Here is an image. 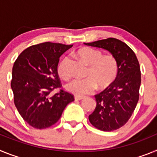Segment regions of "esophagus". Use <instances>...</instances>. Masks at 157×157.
<instances>
[{
	"label": "esophagus",
	"instance_id": "esophagus-1",
	"mask_svg": "<svg viewBox=\"0 0 157 157\" xmlns=\"http://www.w3.org/2000/svg\"><path fill=\"white\" fill-rule=\"evenodd\" d=\"M82 99H84V97H82V96H75V101H81Z\"/></svg>",
	"mask_w": 157,
	"mask_h": 157
}]
</instances>
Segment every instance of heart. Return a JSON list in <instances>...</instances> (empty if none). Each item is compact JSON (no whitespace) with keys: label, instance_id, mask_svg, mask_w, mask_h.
Masks as SVG:
<instances>
[{"label":"heart","instance_id":"b5f03b06","mask_svg":"<svg viewBox=\"0 0 157 157\" xmlns=\"http://www.w3.org/2000/svg\"><path fill=\"white\" fill-rule=\"evenodd\" d=\"M78 56L90 66L87 73L88 78H76L67 84L65 88L68 92L82 96L92 93L98 85L100 88H106L115 81L118 74V63L114 56H103L101 51L87 47L78 51ZM69 63L68 56H64L58 64V75L63 80H68L71 78Z\"/></svg>","mask_w":157,"mask_h":157}]
</instances>
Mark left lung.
Wrapping results in <instances>:
<instances>
[{
    "mask_svg": "<svg viewBox=\"0 0 157 157\" xmlns=\"http://www.w3.org/2000/svg\"><path fill=\"white\" fill-rule=\"evenodd\" d=\"M86 45L103 48L116 58L118 74L115 81L95 97L97 105L89 120L103 131H112L125 125L139 99L141 71L134 51L120 40L109 37Z\"/></svg>",
    "mask_w": 157,
    "mask_h": 157,
    "instance_id": "1",
    "label": "left lung"
}]
</instances>
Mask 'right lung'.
<instances>
[{
    "mask_svg": "<svg viewBox=\"0 0 157 157\" xmlns=\"http://www.w3.org/2000/svg\"><path fill=\"white\" fill-rule=\"evenodd\" d=\"M59 43L44 42L32 45L20 53L12 67L11 82L14 103L29 125L37 129L49 127L61 116L73 95L60 90L57 67L59 57L71 48Z\"/></svg>",
    "mask_w": 157,
    "mask_h": 157,
    "instance_id": "obj_1",
    "label": "right lung"
}]
</instances>
